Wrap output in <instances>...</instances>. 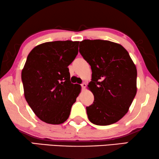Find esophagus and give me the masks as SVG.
<instances>
[{"label":"esophagus","mask_w":159,"mask_h":159,"mask_svg":"<svg viewBox=\"0 0 159 159\" xmlns=\"http://www.w3.org/2000/svg\"><path fill=\"white\" fill-rule=\"evenodd\" d=\"M81 86H82V88H83V89H84V88H86L87 84H86V83H84H84H82V84H81Z\"/></svg>","instance_id":"obj_1"}]
</instances>
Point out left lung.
<instances>
[{
    "instance_id": "left-lung-1",
    "label": "left lung",
    "mask_w": 159,
    "mask_h": 159,
    "mask_svg": "<svg viewBox=\"0 0 159 159\" xmlns=\"http://www.w3.org/2000/svg\"><path fill=\"white\" fill-rule=\"evenodd\" d=\"M80 53L90 65L88 88L94 95L86 107L94 125L116 123L127 114L137 93V69L122 45L108 40H84Z\"/></svg>"
}]
</instances>
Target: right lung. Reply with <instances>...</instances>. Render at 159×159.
Instances as JSON below:
<instances>
[{
  "label": "right lung",
  "instance_id": "right-lung-1",
  "mask_svg": "<svg viewBox=\"0 0 159 159\" xmlns=\"http://www.w3.org/2000/svg\"><path fill=\"white\" fill-rule=\"evenodd\" d=\"M79 41L48 42L37 45L21 71L27 103L40 120L60 125L67 120L81 86L72 84L68 66L78 53Z\"/></svg>",
  "mask_w": 159,
  "mask_h": 159
}]
</instances>
